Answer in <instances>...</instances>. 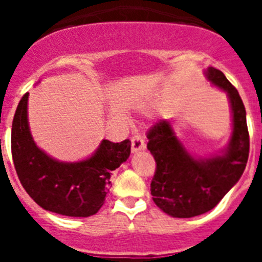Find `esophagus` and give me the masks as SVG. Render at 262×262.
<instances>
[{"label": "esophagus", "mask_w": 262, "mask_h": 262, "mask_svg": "<svg viewBox=\"0 0 262 262\" xmlns=\"http://www.w3.org/2000/svg\"><path fill=\"white\" fill-rule=\"evenodd\" d=\"M143 149H145L144 140H143V138L140 135H135L131 139V151L134 154H136V152L143 151Z\"/></svg>", "instance_id": "34e87169"}]
</instances>
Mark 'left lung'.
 I'll use <instances>...</instances> for the list:
<instances>
[{"instance_id": "8db88e82", "label": "left lung", "mask_w": 262, "mask_h": 262, "mask_svg": "<svg viewBox=\"0 0 262 262\" xmlns=\"http://www.w3.org/2000/svg\"><path fill=\"white\" fill-rule=\"evenodd\" d=\"M205 76L230 101L232 133L227 147L209 157L193 156L168 119L159 120L147 135L148 151L156 161L152 200L173 217L198 216L214 209L239 181L248 161L247 113L237 90L219 69L209 67Z\"/></svg>"}]
</instances>
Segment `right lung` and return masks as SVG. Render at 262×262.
<instances>
[{
	"mask_svg": "<svg viewBox=\"0 0 262 262\" xmlns=\"http://www.w3.org/2000/svg\"><path fill=\"white\" fill-rule=\"evenodd\" d=\"M29 93L19 101L11 126V155L20 184L41 209L66 216L86 217L105 203L113 170L131 154L128 139H103L88 159L67 163L53 159L36 145L29 126Z\"/></svg>",
	"mask_w": 262,
	"mask_h": 262,
	"instance_id": "right-lung-1",
	"label": "right lung"
}]
</instances>
